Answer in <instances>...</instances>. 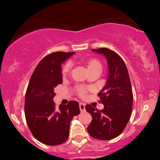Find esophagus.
<instances>
[{"mask_svg": "<svg viewBox=\"0 0 160 160\" xmlns=\"http://www.w3.org/2000/svg\"><path fill=\"white\" fill-rule=\"evenodd\" d=\"M79 108H80L81 112H84V111H85V104L83 103V102H80Z\"/></svg>", "mask_w": 160, "mask_h": 160, "instance_id": "esophagus-1", "label": "esophagus"}]
</instances>
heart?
Instances as JSON below:
<instances>
[{"mask_svg":"<svg viewBox=\"0 0 160 160\" xmlns=\"http://www.w3.org/2000/svg\"><path fill=\"white\" fill-rule=\"evenodd\" d=\"M72 67V64L71 62H67L64 66H63L62 69V76H66L68 73L71 71V68ZM87 68L88 71H91V70H100L102 71V65L99 61L96 59H91V60H88L87 62ZM78 92L80 96L82 97H84L86 95V90L84 88H78Z\"/></svg>","mask_w":160,"mask_h":160,"instance_id":"heart-1","label":"heart"}]
</instances>
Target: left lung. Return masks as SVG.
<instances>
[{
    "mask_svg": "<svg viewBox=\"0 0 160 160\" xmlns=\"http://www.w3.org/2000/svg\"><path fill=\"white\" fill-rule=\"evenodd\" d=\"M102 54L108 64L106 83L98 95L104 108L98 111L90 105L85 106L92 117L87 128L93 138L108 141L121 134L132 113L133 95L126 65L119 55L107 48L92 49Z\"/></svg>",
    "mask_w": 160,
    "mask_h": 160,
    "instance_id": "obj_1",
    "label": "left lung"
}]
</instances>
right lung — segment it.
I'll use <instances>...</instances> for the list:
<instances>
[{
  "instance_id": "obj_1",
  "label": "right lung",
  "mask_w": 160,
  "mask_h": 160,
  "mask_svg": "<svg viewBox=\"0 0 160 160\" xmlns=\"http://www.w3.org/2000/svg\"><path fill=\"white\" fill-rule=\"evenodd\" d=\"M75 52H57L40 61L28 84L25 114L30 130L41 143L49 146L63 143L69 135L70 123L80 113L79 105L70 101L56 107L54 87L62 83L61 65Z\"/></svg>"
}]
</instances>
